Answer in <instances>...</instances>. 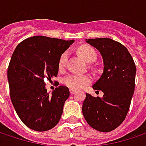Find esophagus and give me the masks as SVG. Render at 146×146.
Returning <instances> with one entry per match:
<instances>
[{"mask_svg": "<svg viewBox=\"0 0 146 146\" xmlns=\"http://www.w3.org/2000/svg\"><path fill=\"white\" fill-rule=\"evenodd\" d=\"M75 92H76V91L74 90V89H72V88H70V89H69V92H70V94H74V93H75Z\"/></svg>", "mask_w": 146, "mask_h": 146, "instance_id": "1", "label": "esophagus"}]
</instances>
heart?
<instances>
[{
    "label": "heart",
    "mask_w": 146,
    "mask_h": 146,
    "mask_svg": "<svg viewBox=\"0 0 146 146\" xmlns=\"http://www.w3.org/2000/svg\"><path fill=\"white\" fill-rule=\"evenodd\" d=\"M78 54L82 58L88 63L93 62L97 58V53L92 48L82 45L78 48ZM68 58V53H63L58 60V68L62 69L64 67L66 60ZM92 81L90 76L86 74H78V73H71L68 74L64 78V83L67 87L72 89H78L82 88L84 86L89 84Z\"/></svg>",
    "instance_id": "heart-1"
}]
</instances>
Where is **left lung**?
Masks as SVG:
<instances>
[{"mask_svg":"<svg viewBox=\"0 0 146 146\" xmlns=\"http://www.w3.org/2000/svg\"><path fill=\"white\" fill-rule=\"evenodd\" d=\"M102 55L103 72L92 85L102 91V98L86 93L82 114L91 127L109 132L123 122L129 111L135 90L136 68L127 48L121 43L108 38L86 39Z\"/></svg>","mask_w":146,"mask_h":146,"instance_id":"8db88e82","label":"left lung"}]
</instances>
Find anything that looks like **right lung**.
Wrapping results in <instances>:
<instances>
[{"mask_svg": "<svg viewBox=\"0 0 146 146\" xmlns=\"http://www.w3.org/2000/svg\"><path fill=\"white\" fill-rule=\"evenodd\" d=\"M73 42L37 35L23 40L14 51L7 71L11 99L18 116L31 130L48 131L61 118L69 90L59 86L49 94L44 80L58 75L59 58Z\"/></svg>", "mask_w": 146, "mask_h": 146, "instance_id": "1", "label": "right lung"}]
</instances>
